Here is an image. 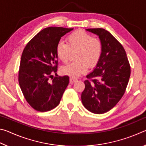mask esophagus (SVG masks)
Returning a JSON list of instances; mask_svg holds the SVG:
<instances>
[{
  "label": "esophagus",
  "instance_id": "34e87169",
  "mask_svg": "<svg viewBox=\"0 0 146 146\" xmlns=\"http://www.w3.org/2000/svg\"><path fill=\"white\" fill-rule=\"evenodd\" d=\"M77 80V78L74 77V76H71V77L70 78V83H73L75 82V81Z\"/></svg>",
  "mask_w": 146,
  "mask_h": 146
}]
</instances>
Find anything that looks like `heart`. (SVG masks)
Returning <instances> with one entry per match:
<instances>
[{
    "label": "heart",
    "mask_w": 146,
    "mask_h": 146,
    "mask_svg": "<svg viewBox=\"0 0 146 146\" xmlns=\"http://www.w3.org/2000/svg\"><path fill=\"white\" fill-rule=\"evenodd\" d=\"M75 51L76 60L61 68L64 75L78 76L87 71L88 66L94 67L102 55V44L98 38L78 30L69 35L66 43L60 41L56 46V56L64 63L68 62L71 52Z\"/></svg>",
    "instance_id": "1"
}]
</instances>
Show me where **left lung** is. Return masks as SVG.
<instances>
[{
	"instance_id": "1",
	"label": "left lung",
	"mask_w": 146,
	"mask_h": 146,
	"mask_svg": "<svg viewBox=\"0 0 146 146\" xmlns=\"http://www.w3.org/2000/svg\"><path fill=\"white\" fill-rule=\"evenodd\" d=\"M86 30L98 36L102 53L95 70L86 76L81 99L88 111L102 114L111 110L123 97L131 67L124 48L110 32L102 28Z\"/></svg>"
}]
</instances>
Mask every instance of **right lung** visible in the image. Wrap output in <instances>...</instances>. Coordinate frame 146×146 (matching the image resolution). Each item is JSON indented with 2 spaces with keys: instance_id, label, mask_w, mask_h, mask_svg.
I'll list each match as a JSON object with an SVG mask.
<instances>
[{
  "instance_id": "obj_1",
  "label": "right lung",
  "mask_w": 146,
  "mask_h": 146,
  "mask_svg": "<svg viewBox=\"0 0 146 146\" xmlns=\"http://www.w3.org/2000/svg\"><path fill=\"white\" fill-rule=\"evenodd\" d=\"M73 28L49 27L27 44L21 56L19 82L24 97L34 110L45 112L60 102L70 78L56 75L58 60L56 46L61 37ZM51 78V82L49 78Z\"/></svg>"
}]
</instances>
